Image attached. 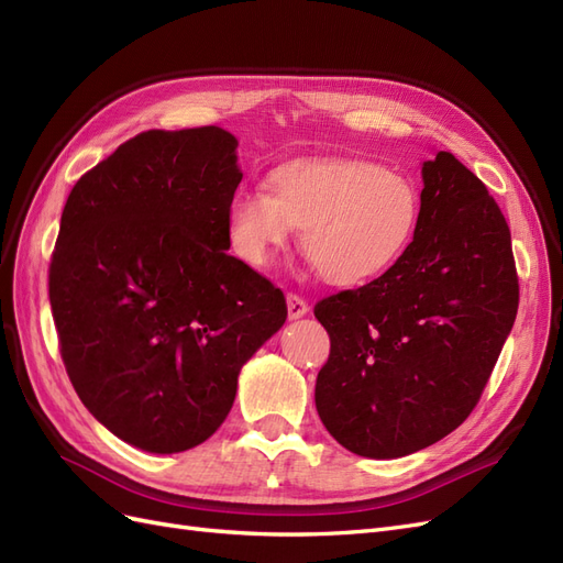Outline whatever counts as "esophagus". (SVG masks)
<instances>
[{
  "label": "esophagus",
  "mask_w": 563,
  "mask_h": 563,
  "mask_svg": "<svg viewBox=\"0 0 563 563\" xmlns=\"http://www.w3.org/2000/svg\"><path fill=\"white\" fill-rule=\"evenodd\" d=\"M286 308H288V319H300L310 312L308 300L300 298L298 294H288L286 296Z\"/></svg>",
  "instance_id": "34e87169"
}]
</instances>
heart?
Listing matches in <instances>:
<instances>
[{"mask_svg": "<svg viewBox=\"0 0 563 563\" xmlns=\"http://www.w3.org/2000/svg\"><path fill=\"white\" fill-rule=\"evenodd\" d=\"M267 189L240 190L228 209L234 253L269 263L302 228V251L335 286L383 275L411 244L422 197L413 176L354 157H300L272 168Z\"/></svg>", "mask_w": 563, "mask_h": 563, "instance_id": "heart-1", "label": "heart"}]
</instances>
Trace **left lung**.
I'll return each instance as SVG.
<instances>
[{"mask_svg": "<svg viewBox=\"0 0 563 563\" xmlns=\"http://www.w3.org/2000/svg\"><path fill=\"white\" fill-rule=\"evenodd\" d=\"M413 242L385 275L314 305L331 338L314 387L340 446L401 457L451 434L479 401L519 308L507 220L451 152L422 164Z\"/></svg>", "mask_w": 563, "mask_h": 563, "instance_id": "obj_1", "label": "left lung"}]
</instances>
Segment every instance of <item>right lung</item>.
<instances>
[{
    "mask_svg": "<svg viewBox=\"0 0 563 563\" xmlns=\"http://www.w3.org/2000/svg\"><path fill=\"white\" fill-rule=\"evenodd\" d=\"M240 183L225 129H152L65 201L48 265L60 356L81 404L135 449L207 441L286 321L282 288L225 251Z\"/></svg>",
    "mask_w": 563,
    "mask_h": 563,
    "instance_id": "obj_1",
    "label": "right lung"
}]
</instances>
